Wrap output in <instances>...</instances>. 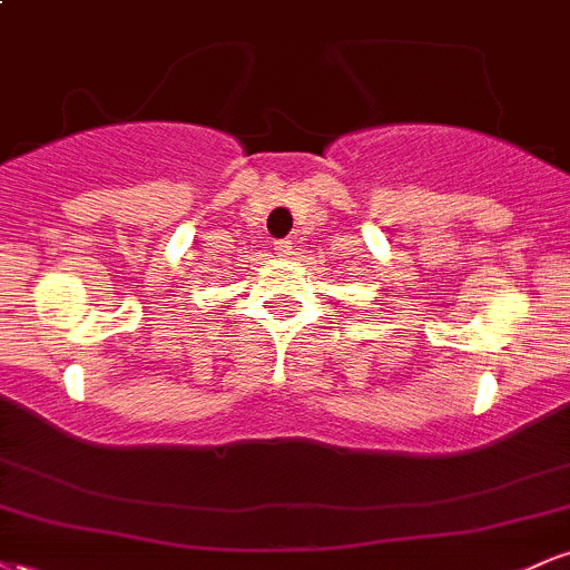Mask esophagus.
I'll return each mask as SVG.
<instances>
[{"label":"esophagus","mask_w":570,"mask_h":570,"mask_svg":"<svg viewBox=\"0 0 570 570\" xmlns=\"http://www.w3.org/2000/svg\"><path fill=\"white\" fill-rule=\"evenodd\" d=\"M273 252H276L278 257H289L292 244H289V240H273Z\"/></svg>","instance_id":"34e87169"}]
</instances>
